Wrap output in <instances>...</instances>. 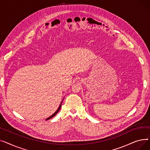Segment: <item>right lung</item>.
<instances>
[{"label":"right lung","mask_w":150,"mask_h":150,"mask_svg":"<svg viewBox=\"0 0 150 150\" xmlns=\"http://www.w3.org/2000/svg\"><path fill=\"white\" fill-rule=\"evenodd\" d=\"M61 105H62V102H61V104H60V105H59V108H58V109L57 110V111L56 112H55L53 114H52L50 117H49V118H47V119H46V120H49V119H52V117H53L54 116H55V115H56V114L59 112V109H60V108H61Z\"/></svg>","instance_id":"obj_1"}]
</instances>
